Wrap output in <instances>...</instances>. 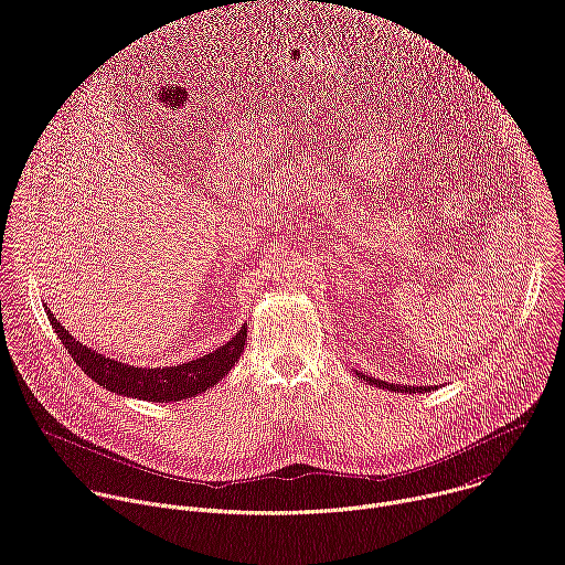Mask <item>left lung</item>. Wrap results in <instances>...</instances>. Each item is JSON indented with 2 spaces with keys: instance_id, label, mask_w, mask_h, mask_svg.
<instances>
[{
  "instance_id": "obj_1",
  "label": "left lung",
  "mask_w": 565,
  "mask_h": 565,
  "mask_svg": "<svg viewBox=\"0 0 565 565\" xmlns=\"http://www.w3.org/2000/svg\"><path fill=\"white\" fill-rule=\"evenodd\" d=\"M358 377H364L369 384H375V386H382V388H388V391H399V393L431 391V386H399V384H393V382H382V380H375V377H369V375H362V373H358Z\"/></svg>"
}]
</instances>
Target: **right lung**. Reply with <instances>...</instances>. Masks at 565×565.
<instances>
[{
	"instance_id": "right-lung-1",
	"label": "right lung",
	"mask_w": 565,
	"mask_h": 565,
	"mask_svg": "<svg viewBox=\"0 0 565 565\" xmlns=\"http://www.w3.org/2000/svg\"><path fill=\"white\" fill-rule=\"evenodd\" d=\"M46 315L73 362L77 366H83L92 380H96L100 386L118 395L149 402H179L212 388L221 377L227 375V371L234 366L241 353H244L248 338V324H244L227 344L218 347L216 351L203 358L168 369H142L105 358L98 351L79 344L53 317L51 310H46Z\"/></svg>"
}]
</instances>
